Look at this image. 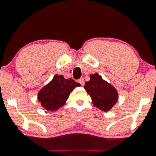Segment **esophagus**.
<instances>
[{"label":"esophagus","mask_w":156,"mask_h":156,"mask_svg":"<svg viewBox=\"0 0 156 156\" xmlns=\"http://www.w3.org/2000/svg\"><path fill=\"white\" fill-rule=\"evenodd\" d=\"M78 82L82 86V87H83V86L84 85V82H84V80L83 78H80V80H78Z\"/></svg>","instance_id":"1"}]
</instances>
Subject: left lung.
<instances>
[{"label": "left lung", "mask_w": 156, "mask_h": 156, "mask_svg": "<svg viewBox=\"0 0 156 156\" xmlns=\"http://www.w3.org/2000/svg\"><path fill=\"white\" fill-rule=\"evenodd\" d=\"M90 80L85 83L84 88L91 97L95 107L107 112L117 103L118 92L113 86L103 80L98 73L90 75Z\"/></svg>", "instance_id": "1"}]
</instances>
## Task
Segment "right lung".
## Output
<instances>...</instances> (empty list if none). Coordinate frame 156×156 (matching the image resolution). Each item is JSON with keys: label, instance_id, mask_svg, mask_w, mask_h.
<instances>
[{"label": "right lung", "instance_id": "add662e5", "mask_svg": "<svg viewBox=\"0 0 156 156\" xmlns=\"http://www.w3.org/2000/svg\"><path fill=\"white\" fill-rule=\"evenodd\" d=\"M80 86L72 78L65 79L63 75L55 74L38 92V101L47 111H57L66 104L71 92Z\"/></svg>", "mask_w": 156, "mask_h": 156}]
</instances>
